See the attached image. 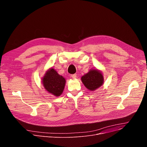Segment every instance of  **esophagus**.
Returning a JSON list of instances; mask_svg holds the SVG:
<instances>
[{
    "instance_id": "esophagus-1",
    "label": "esophagus",
    "mask_w": 147,
    "mask_h": 147,
    "mask_svg": "<svg viewBox=\"0 0 147 147\" xmlns=\"http://www.w3.org/2000/svg\"><path fill=\"white\" fill-rule=\"evenodd\" d=\"M71 76V77H72L73 78H74V79H75V78L77 77L76 74H72Z\"/></svg>"
}]
</instances>
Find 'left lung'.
I'll return each instance as SVG.
<instances>
[{"mask_svg": "<svg viewBox=\"0 0 147 147\" xmlns=\"http://www.w3.org/2000/svg\"><path fill=\"white\" fill-rule=\"evenodd\" d=\"M82 82L90 91H94L101 87L104 82L102 71L96 69H92L81 78Z\"/></svg>", "mask_w": 147, "mask_h": 147, "instance_id": "1", "label": "left lung"}]
</instances>
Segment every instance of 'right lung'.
Masks as SVG:
<instances>
[{"label": "right lung", "mask_w": 147, "mask_h": 147, "mask_svg": "<svg viewBox=\"0 0 147 147\" xmlns=\"http://www.w3.org/2000/svg\"><path fill=\"white\" fill-rule=\"evenodd\" d=\"M44 88L55 96H59L65 89L66 79L53 68L48 70L42 78Z\"/></svg>", "instance_id": "add662e5"}]
</instances>
